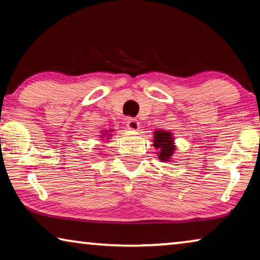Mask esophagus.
<instances>
[{
	"label": "esophagus",
	"instance_id": "esophagus-1",
	"mask_svg": "<svg viewBox=\"0 0 260 260\" xmlns=\"http://www.w3.org/2000/svg\"><path fill=\"white\" fill-rule=\"evenodd\" d=\"M126 125H127V127H128V129H132V131L139 129V121L134 119V118H127Z\"/></svg>",
	"mask_w": 260,
	"mask_h": 260
}]
</instances>
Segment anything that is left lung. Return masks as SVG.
<instances>
[{
	"mask_svg": "<svg viewBox=\"0 0 260 260\" xmlns=\"http://www.w3.org/2000/svg\"><path fill=\"white\" fill-rule=\"evenodd\" d=\"M155 144L156 148L160 149L159 152V159L161 161H166L167 159H170V157L172 156V153L174 151V146H173V139L171 136V133L169 132H164V131H158L155 134Z\"/></svg>",
	"mask_w": 260,
	"mask_h": 260,
	"instance_id": "8db88e82",
	"label": "left lung"
}]
</instances>
